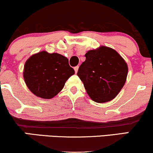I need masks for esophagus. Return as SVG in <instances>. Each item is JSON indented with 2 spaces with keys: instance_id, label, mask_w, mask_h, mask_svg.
<instances>
[{
  "instance_id": "34e87169",
  "label": "esophagus",
  "mask_w": 153,
  "mask_h": 153,
  "mask_svg": "<svg viewBox=\"0 0 153 153\" xmlns=\"http://www.w3.org/2000/svg\"><path fill=\"white\" fill-rule=\"evenodd\" d=\"M78 68H79V67H78V66H75V67L74 68V70H75V73H78Z\"/></svg>"
}]
</instances>
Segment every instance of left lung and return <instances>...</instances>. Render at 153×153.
<instances>
[{
  "label": "left lung",
  "instance_id": "left-lung-1",
  "mask_svg": "<svg viewBox=\"0 0 153 153\" xmlns=\"http://www.w3.org/2000/svg\"><path fill=\"white\" fill-rule=\"evenodd\" d=\"M77 75L83 82L87 93L99 103L108 102L117 96L126 83L128 65L115 50L100 46L89 51Z\"/></svg>",
  "mask_w": 153,
  "mask_h": 153
}]
</instances>
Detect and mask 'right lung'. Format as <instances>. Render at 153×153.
<instances>
[{"mask_svg":"<svg viewBox=\"0 0 153 153\" xmlns=\"http://www.w3.org/2000/svg\"><path fill=\"white\" fill-rule=\"evenodd\" d=\"M75 73L66 57L41 51L33 55L24 65L23 78L36 96L51 99L61 91L65 82Z\"/></svg>","mask_w":153,"mask_h":153,"instance_id":"add662e5","label":"right lung"}]
</instances>
